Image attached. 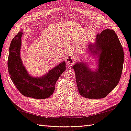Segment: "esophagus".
<instances>
[{"mask_svg": "<svg viewBox=\"0 0 131 131\" xmlns=\"http://www.w3.org/2000/svg\"><path fill=\"white\" fill-rule=\"evenodd\" d=\"M76 57L74 55H69L67 57H66V62L69 65H72L76 60Z\"/></svg>", "mask_w": 131, "mask_h": 131, "instance_id": "obj_1", "label": "esophagus"}]
</instances>
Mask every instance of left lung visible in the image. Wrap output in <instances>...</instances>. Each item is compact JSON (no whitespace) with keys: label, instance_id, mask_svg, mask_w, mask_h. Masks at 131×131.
I'll return each instance as SVG.
<instances>
[{"label":"left lung","instance_id":"8db88e82","mask_svg":"<svg viewBox=\"0 0 131 131\" xmlns=\"http://www.w3.org/2000/svg\"><path fill=\"white\" fill-rule=\"evenodd\" d=\"M88 47L92 53L99 54L98 69L91 71L82 63L74 65L78 90L85 98H104L119 82L124 62L123 48L114 31L109 29L98 34L95 44Z\"/></svg>","mask_w":131,"mask_h":131}]
</instances>
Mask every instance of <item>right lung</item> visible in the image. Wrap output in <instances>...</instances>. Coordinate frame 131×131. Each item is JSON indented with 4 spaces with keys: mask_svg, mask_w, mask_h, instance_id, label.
Returning <instances> with one entry per match:
<instances>
[{
    "mask_svg": "<svg viewBox=\"0 0 131 131\" xmlns=\"http://www.w3.org/2000/svg\"><path fill=\"white\" fill-rule=\"evenodd\" d=\"M22 34L20 31L16 35L9 47L8 67L10 77L18 91L24 96L36 99L48 98L53 93L56 82L66 69V62L60 63L40 78L30 76L20 57Z\"/></svg>",
    "mask_w": 131,
    "mask_h": 131,
    "instance_id": "1",
    "label": "right lung"
}]
</instances>
